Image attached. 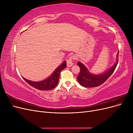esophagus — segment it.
I'll return each instance as SVG.
<instances>
[{"label":"esophagus","instance_id":"obj_1","mask_svg":"<svg viewBox=\"0 0 133 133\" xmlns=\"http://www.w3.org/2000/svg\"><path fill=\"white\" fill-rule=\"evenodd\" d=\"M75 59V57L74 55H71L70 57L68 58L67 60V66L68 67H70L73 65V61Z\"/></svg>","mask_w":133,"mask_h":133}]
</instances>
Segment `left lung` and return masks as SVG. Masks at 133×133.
<instances>
[{"mask_svg": "<svg viewBox=\"0 0 133 133\" xmlns=\"http://www.w3.org/2000/svg\"><path fill=\"white\" fill-rule=\"evenodd\" d=\"M118 62V60L111 69L106 71L105 73L100 75H93L90 74L87 68L82 63L78 62L77 64L80 68V73L77 77L79 83L83 87L86 88L96 87L102 85L113 73L117 66Z\"/></svg>", "mask_w": 133, "mask_h": 133, "instance_id": "left-lung-1", "label": "left lung"}]
</instances>
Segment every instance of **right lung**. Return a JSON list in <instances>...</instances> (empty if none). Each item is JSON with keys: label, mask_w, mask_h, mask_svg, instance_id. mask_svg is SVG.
I'll use <instances>...</instances> for the list:
<instances>
[{"label": "right lung", "mask_w": 133, "mask_h": 133, "mask_svg": "<svg viewBox=\"0 0 133 133\" xmlns=\"http://www.w3.org/2000/svg\"><path fill=\"white\" fill-rule=\"evenodd\" d=\"M66 66V61L64 62L61 65H60L57 69H56L52 75L47 78L46 79L43 80L42 82H32L30 80H27L24 78V80L26 81L28 84L36 89L41 90H48L53 89L56 86L59 82V77L60 75V71L64 69H65Z\"/></svg>", "instance_id": "1"}]
</instances>
